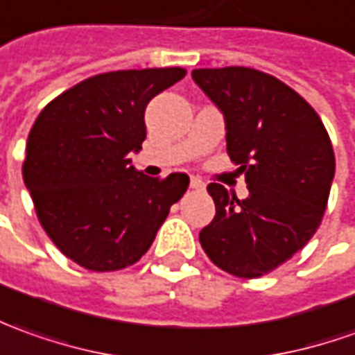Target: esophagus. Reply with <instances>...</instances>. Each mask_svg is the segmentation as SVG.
I'll return each mask as SVG.
<instances>
[{
  "label": "esophagus",
  "instance_id": "obj_1",
  "mask_svg": "<svg viewBox=\"0 0 355 355\" xmlns=\"http://www.w3.org/2000/svg\"><path fill=\"white\" fill-rule=\"evenodd\" d=\"M204 187H206V184H204V182H202L198 177L190 178V188H194V190H202Z\"/></svg>",
  "mask_w": 355,
  "mask_h": 355
}]
</instances>
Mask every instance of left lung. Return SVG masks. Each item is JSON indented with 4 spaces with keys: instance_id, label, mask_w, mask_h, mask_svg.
I'll return each instance as SVG.
<instances>
[{
    "instance_id": "left-lung-1",
    "label": "left lung",
    "mask_w": 355,
    "mask_h": 355,
    "mask_svg": "<svg viewBox=\"0 0 355 355\" xmlns=\"http://www.w3.org/2000/svg\"><path fill=\"white\" fill-rule=\"evenodd\" d=\"M192 79L225 120L231 161L245 175L239 200L208 187L216 218L200 231L209 260L237 278H259L289 260L319 229L334 178V151L309 103L250 67L194 69Z\"/></svg>"
}]
</instances>
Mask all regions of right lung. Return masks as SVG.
Listing matches in <instances>:
<instances>
[{
	"mask_svg": "<svg viewBox=\"0 0 355 355\" xmlns=\"http://www.w3.org/2000/svg\"><path fill=\"white\" fill-rule=\"evenodd\" d=\"M187 76L182 67L89 77L38 114L23 180L48 237L93 272L126 268L151 247L190 178L159 180L132 165L146 139L147 103Z\"/></svg>",
	"mask_w": 355,
	"mask_h": 355,
	"instance_id": "add662e5",
	"label": "right lung"
}]
</instances>
